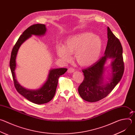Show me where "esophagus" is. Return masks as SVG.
Here are the masks:
<instances>
[{"label": "esophagus", "instance_id": "1", "mask_svg": "<svg viewBox=\"0 0 135 135\" xmlns=\"http://www.w3.org/2000/svg\"><path fill=\"white\" fill-rule=\"evenodd\" d=\"M75 71V69L74 68H69L68 69V73H73Z\"/></svg>", "mask_w": 135, "mask_h": 135}]
</instances>
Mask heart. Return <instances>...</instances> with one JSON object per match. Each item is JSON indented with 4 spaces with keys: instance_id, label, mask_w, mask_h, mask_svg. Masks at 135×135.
Returning a JSON list of instances; mask_svg holds the SVG:
<instances>
[{
    "instance_id": "b5f03b06",
    "label": "heart",
    "mask_w": 135,
    "mask_h": 135,
    "mask_svg": "<svg viewBox=\"0 0 135 135\" xmlns=\"http://www.w3.org/2000/svg\"><path fill=\"white\" fill-rule=\"evenodd\" d=\"M103 47L101 38L91 32H82L68 37L64 46L56 49L58 56L63 60H69L70 54L75 53V59L80 66L88 67L99 59Z\"/></svg>"
}]
</instances>
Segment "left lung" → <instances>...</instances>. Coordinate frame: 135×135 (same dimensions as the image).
I'll return each mask as SVG.
<instances>
[{
    "mask_svg": "<svg viewBox=\"0 0 135 135\" xmlns=\"http://www.w3.org/2000/svg\"><path fill=\"white\" fill-rule=\"evenodd\" d=\"M108 41L104 55L94 64L82 70L84 78L78 91L81 97L89 102H98L110 93L122 79L124 72L123 50L119 40L107 27ZM112 60L108 67L105 64ZM110 68V72L106 69ZM107 72L109 76L105 77Z\"/></svg>",
    "mask_w": 135,
    "mask_h": 135,
    "instance_id": "1",
    "label": "left lung"
}]
</instances>
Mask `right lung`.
I'll return each instance as SVG.
<instances>
[{"instance_id": "add662e5", "label": "right lung", "mask_w": 135, "mask_h": 135, "mask_svg": "<svg viewBox=\"0 0 135 135\" xmlns=\"http://www.w3.org/2000/svg\"><path fill=\"white\" fill-rule=\"evenodd\" d=\"M47 29L45 25L36 24L28 28L20 36L14 45L11 53L9 62L15 87L17 92L30 102L36 104H43L50 102L55 95L59 77L64 74L67 68H54L49 70L45 83L38 89L30 90L21 85L16 80L15 75L16 59L21 45L32 35L41 36L45 35Z\"/></svg>"}]
</instances>
